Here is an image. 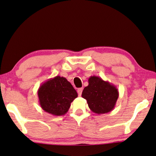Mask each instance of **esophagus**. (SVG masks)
<instances>
[{"instance_id": "1", "label": "esophagus", "mask_w": 156, "mask_h": 156, "mask_svg": "<svg viewBox=\"0 0 156 156\" xmlns=\"http://www.w3.org/2000/svg\"><path fill=\"white\" fill-rule=\"evenodd\" d=\"M82 91H83V88H78V89H77V93H78V95H79V96H81V93H82Z\"/></svg>"}]
</instances>
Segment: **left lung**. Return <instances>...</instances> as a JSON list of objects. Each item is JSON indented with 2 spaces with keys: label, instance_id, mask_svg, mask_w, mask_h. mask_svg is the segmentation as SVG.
I'll return each mask as SVG.
<instances>
[{
  "label": "left lung",
  "instance_id": "obj_1",
  "mask_svg": "<svg viewBox=\"0 0 156 156\" xmlns=\"http://www.w3.org/2000/svg\"><path fill=\"white\" fill-rule=\"evenodd\" d=\"M82 98L87 100L89 108L97 114H104L115 108L119 92L115 86L97 76L88 79V86L84 88Z\"/></svg>",
  "mask_w": 156,
  "mask_h": 156
}]
</instances>
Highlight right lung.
Returning <instances> with one entry per match:
<instances>
[{"mask_svg":"<svg viewBox=\"0 0 156 156\" xmlns=\"http://www.w3.org/2000/svg\"><path fill=\"white\" fill-rule=\"evenodd\" d=\"M77 96L71 83L60 76L48 80L38 90L41 107L46 113L55 116L63 115L67 113L70 104Z\"/></svg>","mask_w":156,"mask_h":156,"instance_id":"right-lung-1","label":"right lung"}]
</instances>
